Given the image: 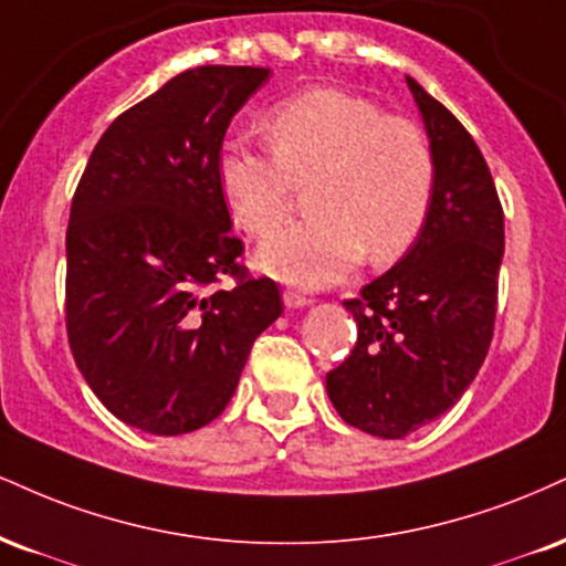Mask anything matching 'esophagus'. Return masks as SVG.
<instances>
[{"label":"esophagus","mask_w":566,"mask_h":566,"mask_svg":"<svg viewBox=\"0 0 566 566\" xmlns=\"http://www.w3.org/2000/svg\"><path fill=\"white\" fill-rule=\"evenodd\" d=\"M282 297L287 308H305V305H311V297L301 290H284Z\"/></svg>","instance_id":"1"}]
</instances>
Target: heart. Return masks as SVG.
<instances>
[{
    "label": "heart",
    "instance_id": "1",
    "mask_svg": "<svg viewBox=\"0 0 566 566\" xmlns=\"http://www.w3.org/2000/svg\"><path fill=\"white\" fill-rule=\"evenodd\" d=\"M263 128L271 153L242 142L218 153L216 179L231 218L248 234H271L303 184H311L313 213L261 244L265 274L326 287L364 255L385 265L408 253L434 195V155L417 124L358 94L318 86L279 102Z\"/></svg>",
    "mask_w": 566,
    "mask_h": 566
}]
</instances>
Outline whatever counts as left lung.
<instances>
[{
	"instance_id": "left-lung-1",
	"label": "left lung",
	"mask_w": 566,
	"mask_h": 566,
	"mask_svg": "<svg viewBox=\"0 0 566 566\" xmlns=\"http://www.w3.org/2000/svg\"><path fill=\"white\" fill-rule=\"evenodd\" d=\"M406 84L434 155L432 208L408 253L345 301L356 348L326 374L339 417L385 440L438 419L478 377L503 258V208L480 147L446 105Z\"/></svg>"
}]
</instances>
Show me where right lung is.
<instances>
[{
  "mask_svg": "<svg viewBox=\"0 0 566 566\" xmlns=\"http://www.w3.org/2000/svg\"><path fill=\"white\" fill-rule=\"evenodd\" d=\"M269 67L202 65L99 136L65 234L67 343L102 406L149 434L227 408L250 348L282 313L274 279L240 263L216 160ZM227 273L234 289H216Z\"/></svg>",
  "mask_w": 566,
  "mask_h": 566,
  "instance_id": "add662e5",
  "label": "right lung"
}]
</instances>
